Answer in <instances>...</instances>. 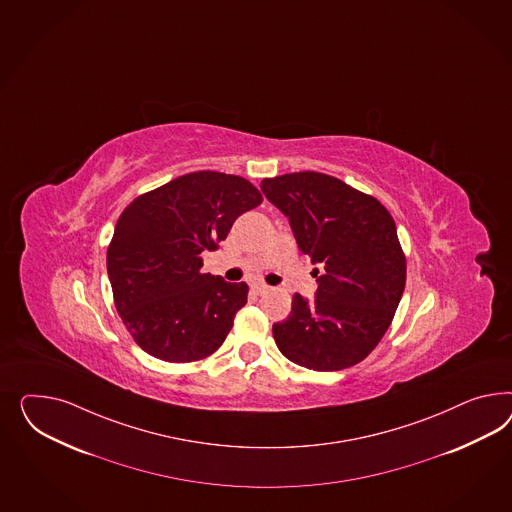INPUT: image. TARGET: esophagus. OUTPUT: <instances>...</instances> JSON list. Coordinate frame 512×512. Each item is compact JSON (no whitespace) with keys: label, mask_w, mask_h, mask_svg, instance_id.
<instances>
[{"label":"esophagus","mask_w":512,"mask_h":512,"mask_svg":"<svg viewBox=\"0 0 512 512\" xmlns=\"http://www.w3.org/2000/svg\"><path fill=\"white\" fill-rule=\"evenodd\" d=\"M250 288H252V292L256 293V295H263V293L269 292V286H265L262 282H254Z\"/></svg>","instance_id":"34e87169"}]
</instances>
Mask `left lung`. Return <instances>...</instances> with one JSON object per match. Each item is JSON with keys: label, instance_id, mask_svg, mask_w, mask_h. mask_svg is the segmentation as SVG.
<instances>
[{"label": "left lung", "instance_id": "1", "mask_svg": "<svg viewBox=\"0 0 512 512\" xmlns=\"http://www.w3.org/2000/svg\"><path fill=\"white\" fill-rule=\"evenodd\" d=\"M262 190L290 220L301 252L323 269L316 299L295 293L290 316L273 325L278 350L320 372L361 363L389 329L406 286V254L391 213L320 172L269 177Z\"/></svg>", "mask_w": 512, "mask_h": 512}]
</instances>
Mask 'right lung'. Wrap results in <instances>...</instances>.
<instances>
[{
    "label": "right lung",
    "mask_w": 512,
    "mask_h": 512,
    "mask_svg": "<svg viewBox=\"0 0 512 512\" xmlns=\"http://www.w3.org/2000/svg\"><path fill=\"white\" fill-rule=\"evenodd\" d=\"M263 202L245 177L192 172L134 198L106 252L117 314L134 342L166 363H192L219 350L247 305V282L202 271L234 220Z\"/></svg>",
    "instance_id": "obj_1"
}]
</instances>
